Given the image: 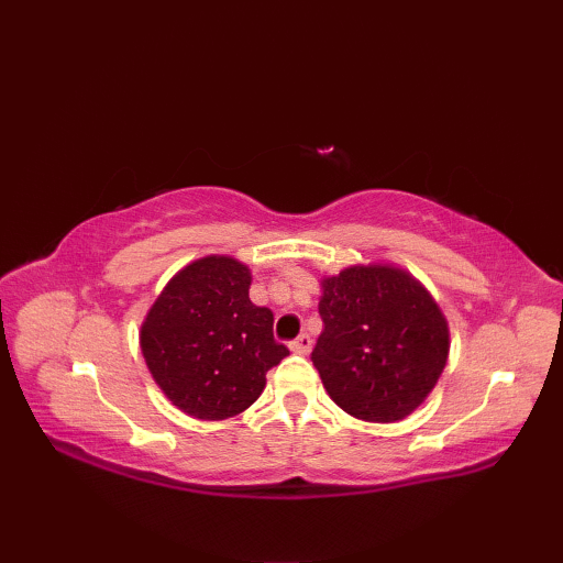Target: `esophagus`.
Wrapping results in <instances>:
<instances>
[{
    "label": "esophagus",
    "instance_id": "1",
    "mask_svg": "<svg viewBox=\"0 0 563 563\" xmlns=\"http://www.w3.org/2000/svg\"><path fill=\"white\" fill-rule=\"evenodd\" d=\"M290 351L297 353V355H307L309 351H312V339H309L307 333H302V336H297L295 341H290Z\"/></svg>",
    "mask_w": 563,
    "mask_h": 563
}]
</instances>
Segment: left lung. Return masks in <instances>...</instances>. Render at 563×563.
I'll list each match as a JSON object with an SVG mask.
<instances>
[{
	"instance_id": "obj_1",
	"label": "left lung",
	"mask_w": 563,
	"mask_h": 563,
	"mask_svg": "<svg viewBox=\"0 0 563 563\" xmlns=\"http://www.w3.org/2000/svg\"><path fill=\"white\" fill-rule=\"evenodd\" d=\"M324 331L312 363L343 411L394 423L421 404L448 363L445 317L409 273L353 266L321 283Z\"/></svg>"
}]
</instances>
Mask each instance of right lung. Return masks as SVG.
<instances>
[{
    "mask_svg": "<svg viewBox=\"0 0 563 563\" xmlns=\"http://www.w3.org/2000/svg\"><path fill=\"white\" fill-rule=\"evenodd\" d=\"M251 273L230 256L190 263L152 305L140 345L174 406L202 421L249 409L266 373L290 351L273 339V312L249 300Z\"/></svg>",
    "mask_w": 563,
    "mask_h": 563,
    "instance_id": "obj_1",
    "label": "right lung"
}]
</instances>
